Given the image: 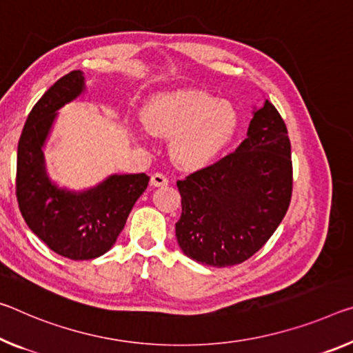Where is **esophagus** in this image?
<instances>
[{"label": "esophagus", "instance_id": "esophagus-1", "mask_svg": "<svg viewBox=\"0 0 353 353\" xmlns=\"http://www.w3.org/2000/svg\"><path fill=\"white\" fill-rule=\"evenodd\" d=\"M150 183H152L154 187H165L170 183V179H168L163 172H155V174L150 177Z\"/></svg>", "mask_w": 353, "mask_h": 353}]
</instances>
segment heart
Wrapping results in <instances>:
<instances>
[{
    "mask_svg": "<svg viewBox=\"0 0 353 353\" xmlns=\"http://www.w3.org/2000/svg\"><path fill=\"white\" fill-rule=\"evenodd\" d=\"M141 114L150 133L171 137V154L183 166L214 160L232 139L239 122L232 103L198 89L154 96Z\"/></svg>",
    "mask_w": 353,
    "mask_h": 353,
    "instance_id": "b5f03b06",
    "label": "heart"
}]
</instances>
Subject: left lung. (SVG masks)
I'll use <instances>...</instances> for the list:
<instances>
[{
  "label": "left lung",
  "mask_w": 353,
  "mask_h": 353,
  "mask_svg": "<svg viewBox=\"0 0 353 353\" xmlns=\"http://www.w3.org/2000/svg\"><path fill=\"white\" fill-rule=\"evenodd\" d=\"M234 152L177 181L179 247L212 267L242 264L273 236L292 198L288 128L272 102L254 111Z\"/></svg>",
  "instance_id": "obj_1"
}]
</instances>
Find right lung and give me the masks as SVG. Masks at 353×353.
I'll use <instances>...</instances> for the list:
<instances>
[{
	"label": "right lung",
	"mask_w": 353,
	"mask_h": 353,
	"mask_svg": "<svg viewBox=\"0 0 353 353\" xmlns=\"http://www.w3.org/2000/svg\"><path fill=\"white\" fill-rule=\"evenodd\" d=\"M85 88L81 70L61 77L28 114L17 149L15 194L28 228L56 254L72 261L102 256L113 247L149 176H111L83 193L61 190L48 181L42 146L56 111Z\"/></svg>",
	"instance_id": "1"
}]
</instances>
